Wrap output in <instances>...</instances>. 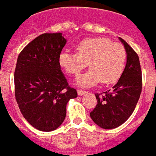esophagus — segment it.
<instances>
[{
  "instance_id": "obj_1",
  "label": "esophagus",
  "mask_w": 156,
  "mask_h": 156,
  "mask_svg": "<svg viewBox=\"0 0 156 156\" xmlns=\"http://www.w3.org/2000/svg\"><path fill=\"white\" fill-rule=\"evenodd\" d=\"M77 93L79 96H82V95H85V94L87 93L86 91H84V90H77Z\"/></svg>"
}]
</instances>
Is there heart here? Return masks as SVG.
<instances>
[{
  "mask_svg": "<svg viewBox=\"0 0 156 156\" xmlns=\"http://www.w3.org/2000/svg\"><path fill=\"white\" fill-rule=\"evenodd\" d=\"M75 49L76 54L61 52L58 63L67 74L73 76H78L88 64L90 69L76 80L79 87H92L101 80L103 84L114 83L122 76L127 52L121 44L106 37H90L80 41Z\"/></svg>",
  "mask_w": 156,
  "mask_h": 156,
  "instance_id": "b5f03b06",
  "label": "heart"
}]
</instances>
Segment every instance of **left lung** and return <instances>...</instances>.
Returning a JSON list of instances; mask_svg holds the SVG:
<instances>
[{
    "mask_svg": "<svg viewBox=\"0 0 156 156\" xmlns=\"http://www.w3.org/2000/svg\"><path fill=\"white\" fill-rule=\"evenodd\" d=\"M127 52V63L119 81L103 96L95 94L98 104L90 116L102 129H115L133 113L142 90V71L137 53L119 37Z\"/></svg>",
    "mask_w": 156,
    "mask_h": 156,
    "instance_id": "8db88e82",
    "label": "left lung"
}]
</instances>
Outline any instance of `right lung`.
Listing matches in <instances>:
<instances>
[{"instance_id":"add662e5","label":"right lung","mask_w":156,"mask_h":156,"mask_svg":"<svg viewBox=\"0 0 156 156\" xmlns=\"http://www.w3.org/2000/svg\"><path fill=\"white\" fill-rule=\"evenodd\" d=\"M66 44L61 33L41 34L17 58L14 73L16 102L25 119L40 131H53L61 125L67 102L77 97L58 63Z\"/></svg>"}]
</instances>
